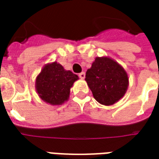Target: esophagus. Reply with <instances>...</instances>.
Segmentation results:
<instances>
[{"label": "esophagus", "instance_id": "34e87169", "mask_svg": "<svg viewBox=\"0 0 159 159\" xmlns=\"http://www.w3.org/2000/svg\"><path fill=\"white\" fill-rule=\"evenodd\" d=\"M79 77H80L81 80L84 79V77H85V73H84V72H82V73H80V74H79Z\"/></svg>", "mask_w": 159, "mask_h": 159}]
</instances>
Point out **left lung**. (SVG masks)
<instances>
[{
  "label": "left lung",
  "mask_w": 159,
  "mask_h": 159,
  "mask_svg": "<svg viewBox=\"0 0 159 159\" xmlns=\"http://www.w3.org/2000/svg\"><path fill=\"white\" fill-rule=\"evenodd\" d=\"M85 81L99 103H116L127 91L129 77L119 63L108 57H97L86 71Z\"/></svg>",
  "instance_id": "left-lung-1"
}]
</instances>
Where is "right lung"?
<instances>
[{
	"instance_id": "1",
	"label": "right lung",
	"mask_w": 159,
	"mask_h": 159,
	"mask_svg": "<svg viewBox=\"0 0 159 159\" xmlns=\"http://www.w3.org/2000/svg\"><path fill=\"white\" fill-rule=\"evenodd\" d=\"M78 75L66 70L57 62L44 66L35 79L36 92L46 103L53 106L62 105L68 100L70 89Z\"/></svg>"
}]
</instances>
